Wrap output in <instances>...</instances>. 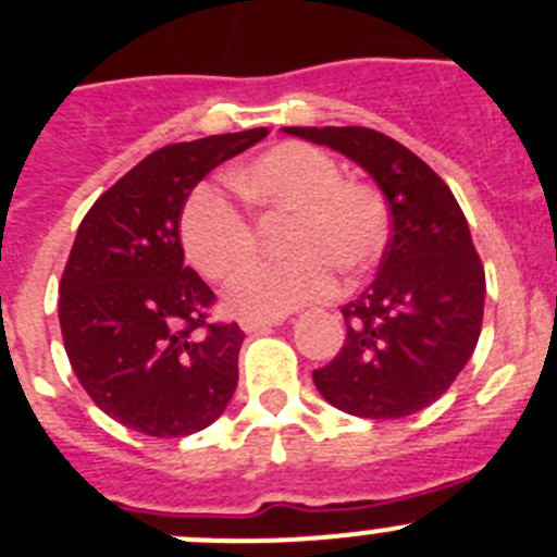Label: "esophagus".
Instances as JSON below:
<instances>
[{
	"label": "esophagus",
	"mask_w": 557,
	"mask_h": 557,
	"mask_svg": "<svg viewBox=\"0 0 557 557\" xmlns=\"http://www.w3.org/2000/svg\"><path fill=\"white\" fill-rule=\"evenodd\" d=\"M244 332H263V330H272V326L280 324V319H255V315H242L238 319Z\"/></svg>",
	"instance_id": "34e87169"
}]
</instances>
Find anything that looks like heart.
<instances>
[{
  "label": "heart",
  "instance_id": "obj_1",
  "mask_svg": "<svg viewBox=\"0 0 557 557\" xmlns=\"http://www.w3.org/2000/svg\"><path fill=\"white\" fill-rule=\"evenodd\" d=\"M231 184L255 206L294 216L283 244L294 258L255 263L227 288V305L242 315L274 319L319 302L335 288V269L357 277L387 244V206L376 186L343 178L335 156L315 145H274ZM181 242L197 272L225 283L255 258L258 231L238 202L206 184L186 200Z\"/></svg>",
  "mask_w": 557,
  "mask_h": 557
}]
</instances>
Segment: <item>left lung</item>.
Instances as JSON below:
<instances>
[{
    "label": "left lung",
    "instance_id": "8db88e82",
    "mask_svg": "<svg viewBox=\"0 0 557 557\" xmlns=\"http://www.w3.org/2000/svg\"><path fill=\"white\" fill-rule=\"evenodd\" d=\"M294 137L355 159L382 186L389 242L379 274L343 305L346 341L313 382L332 407L393 420L448 393L481 335L486 277L465 211L440 175L366 126H288Z\"/></svg>",
    "mask_w": 557,
    "mask_h": 557
}]
</instances>
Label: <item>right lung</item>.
<instances>
[{
    "label": "right lung",
    "instance_id": "right-lung-1",
    "mask_svg": "<svg viewBox=\"0 0 557 557\" xmlns=\"http://www.w3.org/2000/svg\"><path fill=\"white\" fill-rule=\"evenodd\" d=\"M269 128L214 134L145 156L82 220L60 280V330L101 412L148 436H186L225 412L244 332L214 321V290L184 267L181 211L216 164Z\"/></svg>",
    "mask_w": 557,
    "mask_h": 557
}]
</instances>
